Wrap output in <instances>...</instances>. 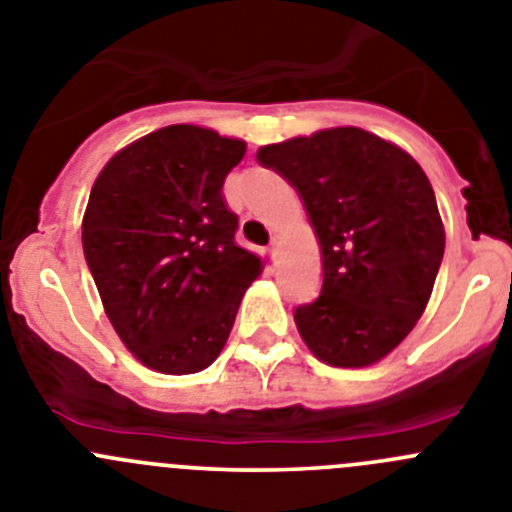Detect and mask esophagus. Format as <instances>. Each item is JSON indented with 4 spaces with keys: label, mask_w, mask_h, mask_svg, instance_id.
<instances>
[{
    "label": "esophagus",
    "mask_w": 512,
    "mask_h": 512,
    "mask_svg": "<svg viewBox=\"0 0 512 512\" xmlns=\"http://www.w3.org/2000/svg\"><path fill=\"white\" fill-rule=\"evenodd\" d=\"M278 247H280L278 237H272V242H270V257H272V260H278Z\"/></svg>",
    "instance_id": "obj_1"
}]
</instances>
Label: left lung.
I'll return each instance as SVG.
<instances>
[{
    "mask_svg": "<svg viewBox=\"0 0 512 512\" xmlns=\"http://www.w3.org/2000/svg\"><path fill=\"white\" fill-rule=\"evenodd\" d=\"M257 161L298 191L321 245L323 288L295 308L300 336L331 366L376 364L417 326L442 265L427 174L353 126L262 146Z\"/></svg>",
    "mask_w": 512,
    "mask_h": 512,
    "instance_id": "obj_1",
    "label": "left lung"
}]
</instances>
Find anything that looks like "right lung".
<instances>
[{"label": "right lung", "mask_w": 512, "mask_h": 512, "mask_svg": "<svg viewBox=\"0 0 512 512\" xmlns=\"http://www.w3.org/2000/svg\"><path fill=\"white\" fill-rule=\"evenodd\" d=\"M245 141L166 126L118 151L90 191L83 252L128 351L161 374H197L227 343L260 257L234 242L222 186Z\"/></svg>", "instance_id": "add662e5"}]
</instances>
